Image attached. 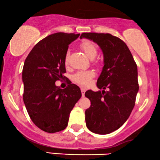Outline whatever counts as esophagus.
Instances as JSON below:
<instances>
[{
	"mask_svg": "<svg viewBox=\"0 0 160 160\" xmlns=\"http://www.w3.org/2000/svg\"><path fill=\"white\" fill-rule=\"evenodd\" d=\"M85 91H86V89L84 88H81V92H82V97H84V93H85Z\"/></svg>",
	"mask_w": 160,
	"mask_h": 160,
	"instance_id": "obj_1",
	"label": "esophagus"
}]
</instances>
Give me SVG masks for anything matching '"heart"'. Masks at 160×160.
Segmentation results:
<instances>
[{
    "mask_svg": "<svg viewBox=\"0 0 160 160\" xmlns=\"http://www.w3.org/2000/svg\"><path fill=\"white\" fill-rule=\"evenodd\" d=\"M81 48L83 50L90 59H93L97 54V48L94 43L91 41H84L81 43ZM69 58V52L67 51L65 54L64 63L66 65L68 64ZM94 76V72L91 70L88 71H79L76 72L72 77L73 81L76 83L82 84V85H88L91 83V78Z\"/></svg>",
    "mask_w": 160,
    "mask_h": 160,
    "instance_id": "b5f03b06",
    "label": "heart"
}]
</instances>
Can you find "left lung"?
I'll use <instances>...</instances> for the list:
<instances>
[{"instance_id": "obj_1", "label": "left lung", "mask_w": 160, "mask_h": 160, "mask_svg": "<svg viewBox=\"0 0 160 160\" xmlns=\"http://www.w3.org/2000/svg\"><path fill=\"white\" fill-rule=\"evenodd\" d=\"M97 43L103 54L102 72L97 86L102 91L85 92L91 106L85 111L88 129L106 135L119 129L128 119L134 108L138 91V69L126 43L110 33H83ZM108 89L105 92L104 89Z\"/></svg>"}]
</instances>
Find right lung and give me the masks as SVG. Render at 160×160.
<instances>
[{"instance_id": "add662e5", "label": "right lung", "mask_w": 160, "mask_h": 160, "mask_svg": "<svg viewBox=\"0 0 160 160\" xmlns=\"http://www.w3.org/2000/svg\"><path fill=\"white\" fill-rule=\"evenodd\" d=\"M79 33H55L42 39L32 48L22 69L23 100L33 123L46 132L67 127L70 112L82 97L78 86L65 89L56 86L66 72L65 54Z\"/></svg>"}]
</instances>
